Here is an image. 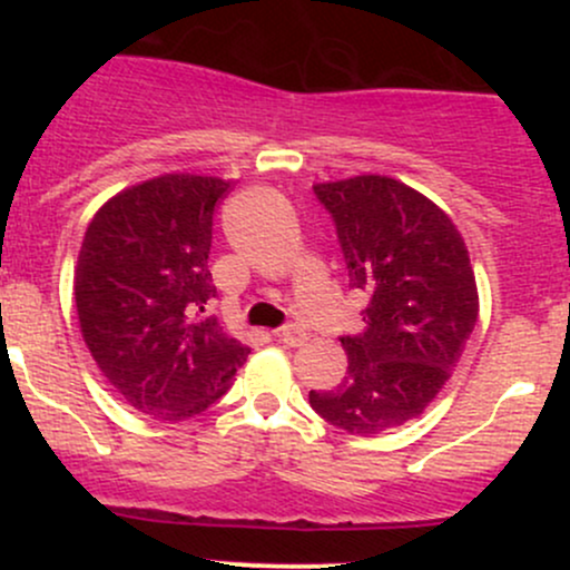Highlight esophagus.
I'll list each match as a JSON object with an SVG mask.
<instances>
[{"label":"esophagus","instance_id":"esophagus-1","mask_svg":"<svg viewBox=\"0 0 570 570\" xmlns=\"http://www.w3.org/2000/svg\"><path fill=\"white\" fill-rule=\"evenodd\" d=\"M278 340L281 343L292 345V348H297V345L305 343L307 335H305V330H299V326H284V330L278 332Z\"/></svg>","mask_w":570,"mask_h":570}]
</instances>
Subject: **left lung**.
Wrapping results in <instances>:
<instances>
[{"mask_svg": "<svg viewBox=\"0 0 570 570\" xmlns=\"http://www.w3.org/2000/svg\"><path fill=\"white\" fill-rule=\"evenodd\" d=\"M337 227L351 289L367 297L364 332L340 337L348 370L311 407L351 434H381L421 415L450 381L480 313L469 248L417 189L364 174L313 185Z\"/></svg>", "mask_w": 570, "mask_h": 570, "instance_id": "obj_1", "label": "left lung"}]
</instances>
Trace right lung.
I'll use <instances>...</instances> for the list:
<instances>
[{
	"label": "right lung",
	"instance_id": "right-lung-1",
	"mask_svg": "<svg viewBox=\"0 0 570 570\" xmlns=\"http://www.w3.org/2000/svg\"><path fill=\"white\" fill-rule=\"evenodd\" d=\"M233 181L163 174L109 198L75 267L80 332L98 370L155 421L198 415L230 389L252 351L206 303L214 208Z\"/></svg>",
	"mask_w": 570,
	"mask_h": 570
}]
</instances>
